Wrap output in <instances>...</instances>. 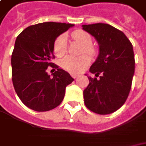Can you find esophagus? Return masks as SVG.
<instances>
[{"instance_id":"1","label":"esophagus","mask_w":146,"mask_h":146,"mask_svg":"<svg viewBox=\"0 0 146 146\" xmlns=\"http://www.w3.org/2000/svg\"><path fill=\"white\" fill-rule=\"evenodd\" d=\"M70 75L72 76V78H74V79H76L77 76H78V75H76V74H70Z\"/></svg>"}]
</instances>
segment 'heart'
I'll use <instances>...</instances> for the list:
<instances>
[{"label":"heart","instance_id":"b5f03b06","mask_svg":"<svg viewBox=\"0 0 146 146\" xmlns=\"http://www.w3.org/2000/svg\"><path fill=\"white\" fill-rule=\"evenodd\" d=\"M71 36L84 45L83 48V53H87L91 56L94 55L95 50L91 46L93 42L92 37L88 32L82 30H77L71 33ZM66 36L65 35H60L57 37L53 42V52L55 55L57 57H62L66 52ZM88 63L89 58L86 55H83L81 57L67 56L61 61L62 67L70 73L80 72L84 67H86Z\"/></svg>","mask_w":146,"mask_h":146}]
</instances>
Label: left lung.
I'll list each match as a JSON object with an SVG mask.
<instances>
[{
	"label": "left lung",
	"mask_w": 146,
	"mask_h": 146,
	"mask_svg": "<svg viewBox=\"0 0 146 146\" xmlns=\"http://www.w3.org/2000/svg\"><path fill=\"white\" fill-rule=\"evenodd\" d=\"M83 29L96 38L100 48L89 70L95 77H88L84 90V104L96 114L109 115L125 103L130 93L135 70L132 44L123 31L109 24L83 25Z\"/></svg>",
	"instance_id": "1"
}]
</instances>
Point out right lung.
Here are the masks:
<instances>
[{"label": "right lung", "instance_id": "1", "mask_svg": "<svg viewBox=\"0 0 146 146\" xmlns=\"http://www.w3.org/2000/svg\"><path fill=\"white\" fill-rule=\"evenodd\" d=\"M70 23L47 22L29 26L18 36L11 56L12 81L22 102L35 111L43 112L58 106L66 87L74 79L51 62L55 39L67 31ZM55 70L50 78L47 69Z\"/></svg>", "mask_w": 146, "mask_h": 146}]
</instances>
